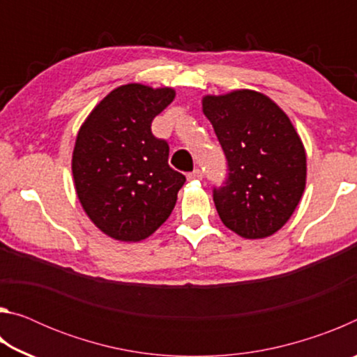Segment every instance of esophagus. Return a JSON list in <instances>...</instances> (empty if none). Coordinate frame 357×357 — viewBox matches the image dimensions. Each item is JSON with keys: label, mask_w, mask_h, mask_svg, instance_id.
I'll list each match as a JSON object with an SVG mask.
<instances>
[{"label": "esophagus", "mask_w": 357, "mask_h": 357, "mask_svg": "<svg viewBox=\"0 0 357 357\" xmlns=\"http://www.w3.org/2000/svg\"><path fill=\"white\" fill-rule=\"evenodd\" d=\"M203 178V172L198 170V168H195V170L187 173V179H202Z\"/></svg>", "instance_id": "obj_1"}]
</instances>
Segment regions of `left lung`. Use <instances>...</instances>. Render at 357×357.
I'll list each match as a JSON object with an SVG mask.
<instances>
[{
    "mask_svg": "<svg viewBox=\"0 0 357 357\" xmlns=\"http://www.w3.org/2000/svg\"><path fill=\"white\" fill-rule=\"evenodd\" d=\"M203 113L228 164L227 181L213 192L223 225L245 239L279 231L305 189V149L291 121L250 89L204 96Z\"/></svg>",
    "mask_w": 357,
    "mask_h": 357,
    "instance_id": "obj_1",
    "label": "left lung"
}]
</instances>
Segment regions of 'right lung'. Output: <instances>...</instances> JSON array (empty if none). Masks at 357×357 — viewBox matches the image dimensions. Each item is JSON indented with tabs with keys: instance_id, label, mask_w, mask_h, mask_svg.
Here are the masks:
<instances>
[{
	"instance_id": "add662e5",
	"label": "right lung",
	"mask_w": 357,
	"mask_h": 357,
	"mask_svg": "<svg viewBox=\"0 0 357 357\" xmlns=\"http://www.w3.org/2000/svg\"><path fill=\"white\" fill-rule=\"evenodd\" d=\"M174 89L123 84L107 94L78 130L72 174L84 213L107 236L138 243L151 236L178 200L185 176L168 165V143L151 123Z\"/></svg>"
}]
</instances>
